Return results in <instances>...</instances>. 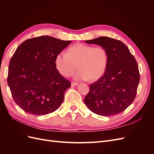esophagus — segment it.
I'll list each match as a JSON object with an SVG mask.
<instances>
[{
	"label": "esophagus",
	"mask_w": 154,
	"mask_h": 154,
	"mask_svg": "<svg viewBox=\"0 0 154 154\" xmlns=\"http://www.w3.org/2000/svg\"><path fill=\"white\" fill-rule=\"evenodd\" d=\"M78 85V83L77 82H71V87H74Z\"/></svg>",
	"instance_id": "esophagus-1"
}]
</instances>
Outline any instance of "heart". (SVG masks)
<instances>
[{"instance_id":"1","label":"heart","mask_w":154,"mask_h":154,"mask_svg":"<svg viewBox=\"0 0 154 154\" xmlns=\"http://www.w3.org/2000/svg\"><path fill=\"white\" fill-rule=\"evenodd\" d=\"M108 53L102 46L77 43L70 47L67 54L60 53L56 56L55 67L64 77H69L76 71L78 80L96 81L103 75L108 63Z\"/></svg>"}]
</instances>
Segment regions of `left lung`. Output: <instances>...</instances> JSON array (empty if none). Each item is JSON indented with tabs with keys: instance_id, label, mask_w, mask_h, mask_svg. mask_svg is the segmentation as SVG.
Listing matches in <instances>:
<instances>
[{
	"instance_id": "left-lung-1",
	"label": "left lung",
	"mask_w": 154,
	"mask_h": 154,
	"mask_svg": "<svg viewBox=\"0 0 154 154\" xmlns=\"http://www.w3.org/2000/svg\"><path fill=\"white\" fill-rule=\"evenodd\" d=\"M102 46L108 53V63L103 76L90 85L84 98L92 112L111 116L122 112L134 100L140 80L138 65L122 42L106 36L85 41Z\"/></svg>"
}]
</instances>
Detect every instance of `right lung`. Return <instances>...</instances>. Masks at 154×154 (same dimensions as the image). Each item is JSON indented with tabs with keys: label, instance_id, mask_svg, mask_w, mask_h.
I'll return each instance as SVG.
<instances>
[{
	"label": "right lung",
	"instance_id": "add662e5",
	"mask_svg": "<svg viewBox=\"0 0 154 154\" xmlns=\"http://www.w3.org/2000/svg\"><path fill=\"white\" fill-rule=\"evenodd\" d=\"M71 43L41 36L24 41L16 49L7 82L14 101L26 112L43 116L61 106L71 82L59 73L54 60Z\"/></svg>",
	"mask_w": 154,
	"mask_h": 154
}]
</instances>
